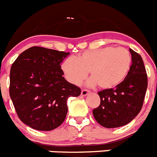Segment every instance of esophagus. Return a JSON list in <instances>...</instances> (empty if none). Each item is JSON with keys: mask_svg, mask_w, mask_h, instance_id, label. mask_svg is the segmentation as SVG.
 I'll use <instances>...</instances> for the list:
<instances>
[{"mask_svg": "<svg viewBox=\"0 0 157 157\" xmlns=\"http://www.w3.org/2000/svg\"><path fill=\"white\" fill-rule=\"evenodd\" d=\"M90 94V91L87 90H82L81 92V95L82 96H86Z\"/></svg>", "mask_w": 157, "mask_h": 157, "instance_id": "esophagus-1", "label": "esophagus"}]
</instances>
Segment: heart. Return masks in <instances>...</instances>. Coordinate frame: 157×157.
Returning a JSON list of instances; mask_svg holds the SVG:
<instances>
[{"mask_svg":"<svg viewBox=\"0 0 157 157\" xmlns=\"http://www.w3.org/2000/svg\"><path fill=\"white\" fill-rule=\"evenodd\" d=\"M131 63V55L127 49L108 46L86 51L75 58H67L61 69L67 80L74 85H79L90 71L89 85H98L101 89L109 90L123 82Z\"/></svg>","mask_w":157,"mask_h":157,"instance_id":"heart-1","label":"heart"}]
</instances>
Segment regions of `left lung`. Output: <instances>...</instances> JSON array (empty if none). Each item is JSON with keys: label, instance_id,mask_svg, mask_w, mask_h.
Here are the masks:
<instances>
[{"label": "left lung", "instance_id": "left-lung-1", "mask_svg": "<svg viewBox=\"0 0 157 157\" xmlns=\"http://www.w3.org/2000/svg\"><path fill=\"white\" fill-rule=\"evenodd\" d=\"M132 65L126 78L115 89L98 92L101 104L93 110L95 120L102 127L115 128L132 121L141 111L148 86L142 58L131 48Z\"/></svg>", "mask_w": 157, "mask_h": 157}]
</instances>
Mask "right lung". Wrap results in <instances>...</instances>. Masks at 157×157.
Instances as JSON below:
<instances>
[{"label":"right lung","instance_id":"add662e5","mask_svg":"<svg viewBox=\"0 0 157 157\" xmlns=\"http://www.w3.org/2000/svg\"><path fill=\"white\" fill-rule=\"evenodd\" d=\"M70 52L34 46L12 65L9 94L19 118L26 125L48 131L61 125L69 97H78L79 87L63 77L60 63Z\"/></svg>","mask_w":157,"mask_h":157}]
</instances>
